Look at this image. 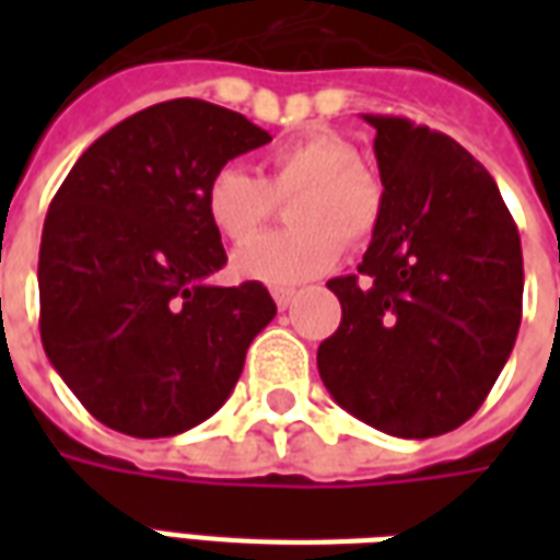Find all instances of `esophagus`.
<instances>
[{
  "mask_svg": "<svg viewBox=\"0 0 560 560\" xmlns=\"http://www.w3.org/2000/svg\"><path fill=\"white\" fill-rule=\"evenodd\" d=\"M272 300H276V305L284 312V308L296 300V291H293V288H272Z\"/></svg>",
  "mask_w": 560,
  "mask_h": 560,
  "instance_id": "34e87169",
  "label": "esophagus"
}]
</instances>
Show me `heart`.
I'll use <instances>...</instances> for the list:
<instances>
[{
	"label": "heart",
	"instance_id": "b5f03b06",
	"mask_svg": "<svg viewBox=\"0 0 560 560\" xmlns=\"http://www.w3.org/2000/svg\"><path fill=\"white\" fill-rule=\"evenodd\" d=\"M296 194L289 210L291 232L254 236L275 207ZM209 224L228 243H247L233 255V272L264 284H300L327 272L341 255V243L357 248L372 240L384 215V185L360 152L339 135H305L272 149L264 173L240 164L212 173L203 195Z\"/></svg>",
	"mask_w": 560,
	"mask_h": 560
}]
</instances>
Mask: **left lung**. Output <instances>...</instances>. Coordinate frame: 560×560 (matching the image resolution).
I'll use <instances>...</instances> for the list:
<instances>
[{"label":"left lung","instance_id":"1","mask_svg":"<svg viewBox=\"0 0 560 560\" xmlns=\"http://www.w3.org/2000/svg\"><path fill=\"white\" fill-rule=\"evenodd\" d=\"M375 128L384 215L357 267L327 288L329 396L396 438H434L480 408L522 324V243L498 185L456 140L401 116Z\"/></svg>","mask_w":560,"mask_h":560}]
</instances>
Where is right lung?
Returning <instances> with one entry per match:
<instances>
[{"instance_id":"obj_1","label":"right lung","mask_w":560,"mask_h":560,"mask_svg":"<svg viewBox=\"0 0 560 560\" xmlns=\"http://www.w3.org/2000/svg\"><path fill=\"white\" fill-rule=\"evenodd\" d=\"M269 131L219 104L173 98L95 140L42 233L44 353L80 405L131 438H171L219 411L276 317L260 281L215 288L228 264L203 195Z\"/></svg>"}]
</instances>
